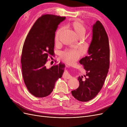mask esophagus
<instances>
[{"mask_svg": "<svg viewBox=\"0 0 127 127\" xmlns=\"http://www.w3.org/2000/svg\"><path fill=\"white\" fill-rule=\"evenodd\" d=\"M63 77L66 79H70L72 77L68 72H66L65 73H64V74L63 75Z\"/></svg>", "mask_w": 127, "mask_h": 127, "instance_id": "obj_1", "label": "esophagus"}]
</instances>
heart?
I'll use <instances>...</instances> for the list:
<instances>
[{
	"instance_id": "obj_1",
	"label": "heart",
	"mask_w": 127,
	"mask_h": 127,
	"mask_svg": "<svg viewBox=\"0 0 127 127\" xmlns=\"http://www.w3.org/2000/svg\"><path fill=\"white\" fill-rule=\"evenodd\" d=\"M70 26L71 28L74 30L75 32L78 36H79L80 35L85 36L86 33V29L81 23L78 21L74 22L70 24ZM63 30V28H60L57 31L56 34V41H58L59 40V36L61 32H62ZM82 53V49H69L68 50L65 51L63 53L62 59L66 63L68 64H71L75 62L77 60H78L80 56L81 55Z\"/></svg>"
}]
</instances>
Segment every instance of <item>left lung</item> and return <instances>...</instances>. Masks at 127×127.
<instances>
[{"mask_svg": "<svg viewBox=\"0 0 127 127\" xmlns=\"http://www.w3.org/2000/svg\"><path fill=\"white\" fill-rule=\"evenodd\" d=\"M92 28L88 56L79 60L86 71L85 78L83 79V76H79V86L71 91L73 96L81 102L90 101L98 94L104 83L110 66L109 42L105 29L99 21Z\"/></svg>", "mask_w": 127, "mask_h": 127, "instance_id": "1", "label": "left lung"}]
</instances>
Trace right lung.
Returning a JSON list of instances; mask_svg holds the SVG:
<instances>
[{"label":"right lung","mask_w":127,"mask_h":127,"mask_svg":"<svg viewBox=\"0 0 127 127\" xmlns=\"http://www.w3.org/2000/svg\"><path fill=\"white\" fill-rule=\"evenodd\" d=\"M65 19L53 15H42L26 37L21 57L23 77L28 90L35 97L50 94L56 81L63 75L64 64L60 63L47 68L45 64L48 57L54 55L55 32Z\"/></svg>","instance_id":"obj_1"}]
</instances>
